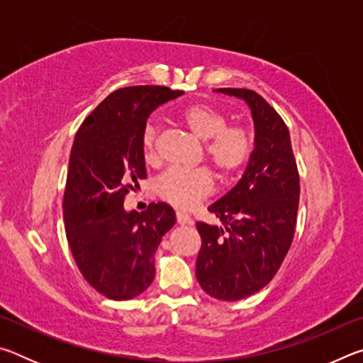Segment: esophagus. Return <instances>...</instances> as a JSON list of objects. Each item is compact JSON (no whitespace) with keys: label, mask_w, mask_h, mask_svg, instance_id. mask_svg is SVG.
Masks as SVG:
<instances>
[{"label":"esophagus","mask_w":363,"mask_h":363,"mask_svg":"<svg viewBox=\"0 0 363 363\" xmlns=\"http://www.w3.org/2000/svg\"><path fill=\"white\" fill-rule=\"evenodd\" d=\"M176 219H177V224H179V225H192L194 224L192 218H190L189 214H186V213H177Z\"/></svg>","instance_id":"obj_1"}]
</instances>
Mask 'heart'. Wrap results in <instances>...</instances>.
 Wrapping results in <instances>:
<instances>
[{
    "label": "heart",
    "instance_id": "b5f03b06",
    "mask_svg": "<svg viewBox=\"0 0 363 363\" xmlns=\"http://www.w3.org/2000/svg\"><path fill=\"white\" fill-rule=\"evenodd\" d=\"M181 121L194 136L205 143V155L219 176L240 171L251 157L253 139L240 125H229V116L208 104H195L181 113ZM158 126L149 123L144 130L143 149L149 163L157 160ZM157 194L177 210H192L214 190L213 176L206 169H168L158 177Z\"/></svg>",
    "mask_w": 363,
    "mask_h": 363
}]
</instances>
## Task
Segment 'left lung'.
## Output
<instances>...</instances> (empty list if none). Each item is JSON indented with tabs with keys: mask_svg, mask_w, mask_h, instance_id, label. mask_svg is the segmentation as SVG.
Returning <instances> with one entry per match:
<instances>
[{
	"mask_svg": "<svg viewBox=\"0 0 363 363\" xmlns=\"http://www.w3.org/2000/svg\"><path fill=\"white\" fill-rule=\"evenodd\" d=\"M216 91L248 104L255 149L237 186L208 208L224 227L196 223L201 248L195 274L210 296L238 301L274 279L291 247L299 174L290 131L275 108L251 89Z\"/></svg>",
	"mask_w": 363,
	"mask_h": 363,
	"instance_id": "1",
	"label": "left lung"
}]
</instances>
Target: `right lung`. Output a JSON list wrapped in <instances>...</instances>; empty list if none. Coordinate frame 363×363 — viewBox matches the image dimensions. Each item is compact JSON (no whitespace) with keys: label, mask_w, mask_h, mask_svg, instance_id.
I'll list each match as a JSON object with an SVG mask.
<instances>
[{"label":"right lung","mask_w":363,"mask_h":363,"mask_svg":"<svg viewBox=\"0 0 363 363\" xmlns=\"http://www.w3.org/2000/svg\"><path fill=\"white\" fill-rule=\"evenodd\" d=\"M167 86H128L86 118L70 152L64 194L67 240L84 280L115 301L139 296L155 277V251L176 223L158 201L126 211L125 196L145 179L143 136L158 106L182 96Z\"/></svg>","instance_id":"1"}]
</instances>
